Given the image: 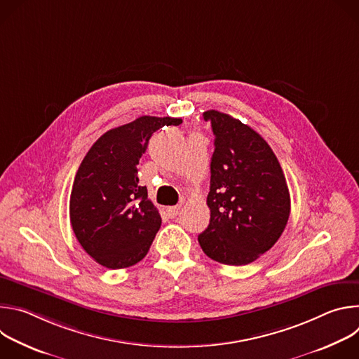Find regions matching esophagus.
<instances>
[{"label":"esophagus","instance_id":"1","mask_svg":"<svg viewBox=\"0 0 359 359\" xmlns=\"http://www.w3.org/2000/svg\"><path fill=\"white\" fill-rule=\"evenodd\" d=\"M180 204H177V206H169V208H166V213H168V216L170 217V219H173V217H176L177 215H179V212H180Z\"/></svg>","mask_w":359,"mask_h":359}]
</instances>
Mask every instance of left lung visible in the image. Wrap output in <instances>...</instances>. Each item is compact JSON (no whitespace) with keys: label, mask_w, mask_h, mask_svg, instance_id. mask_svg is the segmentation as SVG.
I'll use <instances>...</instances> for the list:
<instances>
[{"label":"left lung","mask_w":359,"mask_h":359,"mask_svg":"<svg viewBox=\"0 0 359 359\" xmlns=\"http://www.w3.org/2000/svg\"><path fill=\"white\" fill-rule=\"evenodd\" d=\"M203 118L216 137L210 223L198 243L215 262L245 266L269 251L287 226L291 206L285 176L269 143L250 126L213 109Z\"/></svg>","instance_id":"1"}]
</instances>
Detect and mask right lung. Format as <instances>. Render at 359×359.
Masks as SVG:
<instances>
[{
  "instance_id": "obj_1",
  "label": "right lung",
  "mask_w": 359,
  "mask_h": 359,
  "mask_svg": "<svg viewBox=\"0 0 359 359\" xmlns=\"http://www.w3.org/2000/svg\"><path fill=\"white\" fill-rule=\"evenodd\" d=\"M180 123L170 116H140L102 135L83 158L69 219L79 244L100 266L126 269L147 254L162 219L139 183V161L153 133Z\"/></svg>"
}]
</instances>
